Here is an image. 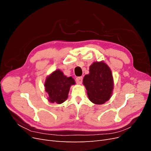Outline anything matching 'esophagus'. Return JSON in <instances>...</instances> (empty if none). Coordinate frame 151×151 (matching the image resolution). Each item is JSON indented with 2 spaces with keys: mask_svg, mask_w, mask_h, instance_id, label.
I'll use <instances>...</instances> for the list:
<instances>
[{
  "mask_svg": "<svg viewBox=\"0 0 151 151\" xmlns=\"http://www.w3.org/2000/svg\"><path fill=\"white\" fill-rule=\"evenodd\" d=\"M83 77H77L76 78V81L77 84H81L82 83H83Z\"/></svg>",
  "mask_w": 151,
  "mask_h": 151,
  "instance_id": "1",
  "label": "esophagus"
}]
</instances>
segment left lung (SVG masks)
Returning a JSON list of instances; mask_svg holds the SVG:
<instances>
[{
	"instance_id": "left-lung-1",
	"label": "left lung",
	"mask_w": 151,
	"mask_h": 151,
	"mask_svg": "<svg viewBox=\"0 0 151 151\" xmlns=\"http://www.w3.org/2000/svg\"><path fill=\"white\" fill-rule=\"evenodd\" d=\"M83 84L91 102L104 103L113 93L114 85L110 68L103 61L94 62L89 67V74L84 77Z\"/></svg>"
}]
</instances>
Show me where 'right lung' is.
I'll return each instance as SVG.
<instances>
[{
  "label": "right lung",
  "instance_id": "right-lung-1",
  "mask_svg": "<svg viewBox=\"0 0 151 151\" xmlns=\"http://www.w3.org/2000/svg\"><path fill=\"white\" fill-rule=\"evenodd\" d=\"M72 77L63 75L60 70H56L48 76L45 83V91L48 94V100L50 103L61 104L68 98L70 86L75 84Z\"/></svg>",
  "mask_w": 151,
  "mask_h": 151
}]
</instances>
